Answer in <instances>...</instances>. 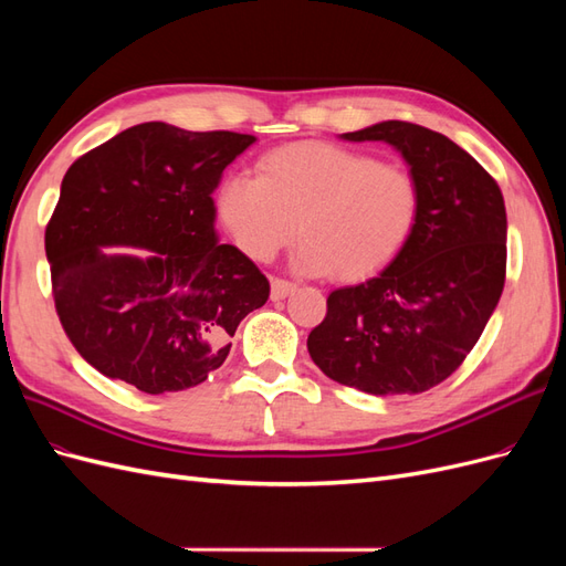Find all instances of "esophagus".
Here are the masks:
<instances>
[{"label":"esophagus","instance_id":"obj_1","mask_svg":"<svg viewBox=\"0 0 566 566\" xmlns=\"http://www.w3.org/2000/svg\"><path fill=\"white\" fill-rule=\"evenodd\" d=\"M295 290V283L285 279H271V300H285Z\"/></svg>","mask_w":566,"mask_h":566}]
</instances>
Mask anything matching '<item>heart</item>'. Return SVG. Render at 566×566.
<instances>
[{
	"mask_svg": "<svg viewBox=\"0 0 566 566\" xmlns=\"http://www.w3.org/2000/svg\"><path fill=\"white\" fill-rule=\"evenodd\" d=\"M217 214L245 254L269 262L295 235L302 273L358 281L382 269L408 241L418 219V184L403 167L335 144L271 150L260 177L219 184Z\"/></svg>",
	"mask_w": 566,
	"mask_h": 566,
	"instance_id": "heart-1",
	"label": "heart"
}]
</instances>
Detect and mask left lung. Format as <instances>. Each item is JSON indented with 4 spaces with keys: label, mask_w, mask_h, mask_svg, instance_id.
I'll list each match as a JSON object with an SVG mask.
<instances>
[{
    "label": "left lung",
    "mask_w": 566,
    "mask_h": 566,
    "mask_svg": "<svg viewBox=\"0 0 566 566\" xmlns=\"http://www.w3.org/2000/svg\"><path fill=\"white\" fill-rule=\"evenodd\" d=\"M345 142H385L418 184V219L397 256L328 295L306 347L331 380L375 397L447 380L484 333L505 285L507 217L499 184L449 136L387 119Z\"/></svg>",
    "instance_id": "8db88e82"
}]
</instances>
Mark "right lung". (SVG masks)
<instances>
[{
    "instance_id": "1",
    "label": "right lung",
    "mask_w": 566,
    "mask_h": 566,
    "mask_svg": "<svg viewBox=\"0 0 566 566\" xmlns=\"http://www.w3.org/2000/svg\"><path fill=\"white\" fill-rule=\"evenodd\" d=\"M254 142L144 123L65 172L44 233L51 285L65 335L106 378L146 394L196 387L269 300L264 273L214 229L221 172Z\"/></svg>"
}]
</instances>
